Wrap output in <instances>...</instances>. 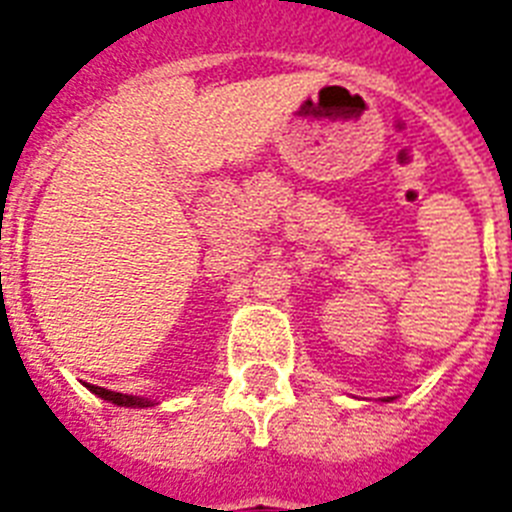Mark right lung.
I'll use <instances>...</instances> for the list:
<instances>
[{
  "label": "right lung",
  "instance_id": "add662e5",
  "mask_svg": "<svg viewBox=\"0 0 512 512\" xmlns=\"http://www.w3.org/2000/svg\"><path fill=\"white\" fill-rule=\"evenodd\" d=\"M88 390L94 392V395H99L101 400H107V403L125 405V408H149V405H154L151 400H146V398L122 395V392H112V390H107V387H96V384H88Z\"/></svg>",
  "mask_w": 512,
  "mask_h": 512
}]
</instances>
